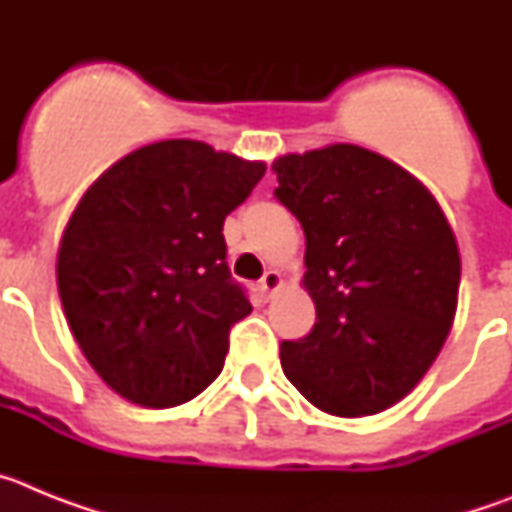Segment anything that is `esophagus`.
I'll list each match as a JSON object with an SVG mask.
<instances>
[{"mask_svg":"<svg viewBox=\"0 0 512 512\" xmlns=\"http://www.w3.org/2000/svg\"><path fill=\"white\" fill-rule=\"evenodd\" d=\"M282 284H284V279H282V274H279V271H266L264 277H261V282H259L261 295L271 297L279 287H282Z\"/></svg>","mask_w":512,"mask_h":512,"instance_id":"34e87169","label":"esophagus"}]
</instances>
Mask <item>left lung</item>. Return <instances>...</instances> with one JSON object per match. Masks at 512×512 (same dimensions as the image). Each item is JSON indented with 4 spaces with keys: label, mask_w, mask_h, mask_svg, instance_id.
I'll use <instances>...</instances> for the list:
<instances>
[{
    "label": "left lung",
    "mask_w": 512,
    "mask_h": 512,
    "mask_svg": "<svg viewBox=\"0 0 512 512\" xmlns=\"http://www.w3.org/2000/svg\"><path fill=\"white\" fill-rule=\"evenodd\" d=\"M277 200L305 230V289L315 325L282 341L287 379L323 413L392 408L449 336L461 261L451 225L423 184L351 143L271 164Z\"/></svg>",
    "instance_id": "left-lung-1"
}]
</instances>
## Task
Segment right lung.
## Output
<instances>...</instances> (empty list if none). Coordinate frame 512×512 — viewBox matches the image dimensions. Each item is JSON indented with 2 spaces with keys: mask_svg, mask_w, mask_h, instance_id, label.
Masks as SVG:
<instances>
[{
  "mask_svg": "<svg viewBox=\"0 0 512 512\" xmlns=\"http://www.w3.org/2000/svg\"><path fill=\"white\" fill-rule=\"evenodd\" d=\"M264 171L202 140H161L84 192L58 248V295L79 348L120 397L174 408L223 372L230 328L251 312L230 277L223 223Z\"/></svg>",
  "mask_w": 512,
  "mask_h": 512,
  "instance_id": "add662e5",
  "label": "right lung"
}]
</instances>
